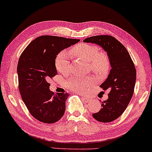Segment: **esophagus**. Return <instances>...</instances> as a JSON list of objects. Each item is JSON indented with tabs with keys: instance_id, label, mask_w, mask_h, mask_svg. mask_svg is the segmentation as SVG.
Masks as SVG:
<instances>
[{
	"instance_id": "1",
	"label": "esophagus",
	"mask_w": 152,
	"mask_h": 152,
	"mask_svg": "<svg viewBox=\"0 0 152 152\" xmlns=\"http://www.w3.org/2000/svg\"><path fill=\"white\" fill-rule=\"evenodd\" d=\"M83 98L84 99H85V101L86 102H90V99L89 98V97H86V96H83Z\"/></svg>"
}]
</instances>
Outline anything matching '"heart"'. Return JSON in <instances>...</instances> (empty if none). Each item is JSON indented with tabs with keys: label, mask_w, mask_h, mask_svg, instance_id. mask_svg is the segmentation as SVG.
Segmentation results:
<instances>
[{
	"label": "heart",
	"mask_w": 152,
	"mask_h": 152,
	"mask_svg": "<svg viewBox=\"0 0 152 152\" xmlns=\"http://www.w3.org/2000/svg\"><path fill=\"white\" fill-rule=\"evenodd\" d=\"M73 56L90 62L93 70L96 72H104L109 67V59L107 55L100 53L95 45L86 43L77 44L70 50ZM55 67L60 74H66L70 71V55L68 52L62 51L55 59ZM94 79L91 77L72 78L65 82V86L69 89L77 93H83L94 84Z\"/></svg>",
	"instance_id": "1"
}]
</instances>
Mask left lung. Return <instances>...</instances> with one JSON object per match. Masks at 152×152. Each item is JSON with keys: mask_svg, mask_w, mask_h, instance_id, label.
<instances>
[{"mask_svg": "<svg viewBox=\"0 0 152 152\" xmlns=\"http://www.w3.org/2000/svg\"><path fill=\"white\" fill-rule=\"evenodd\" d=\"M83 41L101 46L108 55L111 69L99 87L109 90V97L101 102V109L93 116L99 122H111L124 112L133 95L136 81L135 65L126 48L113 36H95Z\"/></svg>", "mask_w": 152, "mask_h": 152, "instance_id": "1", "label": "left lung"}]
</instances>
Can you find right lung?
Listing matches in <instances>:
<instances>
[{"label":"right lung","mask_w":152,"mask_h":152,"mask_svg":"<svg viewBox=\"0 0 152 152\" xmlns=\"http://www.w3.org/2000/svg\"><path fill=\"white\" fill-rule=\"evenodd\" d=\"M79 39L41 36L28 44L17 64L19 90L30 114L39 121L53 124L63 116L68 93L55 94L48 80L57 72L55 59L59 53Z\"/></svg>","instance_id":"right-lung-1"}]
</instances>
